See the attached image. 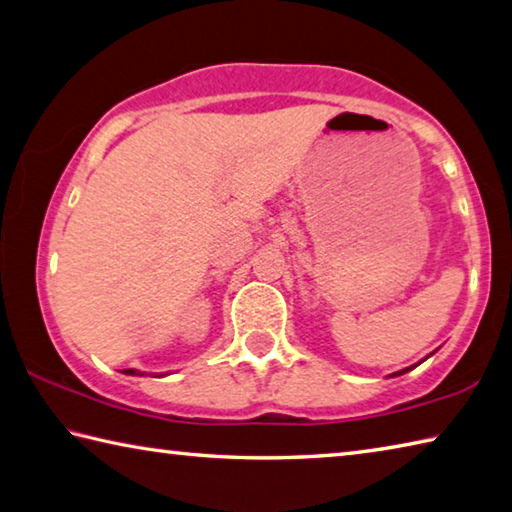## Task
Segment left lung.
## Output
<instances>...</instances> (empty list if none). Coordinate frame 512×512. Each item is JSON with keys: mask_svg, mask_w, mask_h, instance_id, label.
I'll return each instance as SVG.
<instances>
[{"mask_svg": "<svg viewBox=\"0 0 512 512\" xmlns=\"http://www.w3.org/2000/svg\"><path fill=\"white\" fill-rule=\"evenodd\" d=\"M414 367H416V365H414ZM405 371H410V367L403 369V371H396V374H392V376H401V374H405Z\"/></svg>", "mask_w": 512, "mask_h": 512, "instance_id": "left-lung-1", "label": "left lung"}]
</instances>
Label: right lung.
Here are the masks:
<instances>
[{
  "label": "right lung",
  "mask_w": 512,
  "mask_h": 512,
  "mask_svg": "<svg viewBox=\"0 0 512 512\" xmlns=\"http://www.w3.org/2000/svg\"><path fill=\"white\" fill-rule=\"evenodd\" d=\"M125 374H129V376H143L141 371H136V369H125Z\"/></svg>",
  "instance_id": "add662e5"
}]
</instances>
